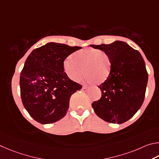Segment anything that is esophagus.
Wrapping results in <instances>:
<instances>
[{
	"label": "esophagus",
	"mask_w": 159,
	"mask_h": 159,
	"mask_svg": "<svg viewBox=\"0 0 159 159\" xmlns=\"http://www.w3.org/2000/svg\"><path fill=\"white\" fill-rule=\"evenodd\" d=\"M82 91H84V92H86V91H87V87H83L82 88Z\"/></svg>",
	"instance_id": "esophagus-1"
}]
</instances>
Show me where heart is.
<instances>
[{
  "label": "heart",
  "instance_id": "1",
  "mask_svg": "<svg viewBox=\"0 0 159 159\" xmlns=\"http://www.w3.org/2000/svg\"><path fill=\"white\" fill-rule=\"evenodd\" d=\"M63 70L75 82H80L85 73V82L101 84L109 77L112 61L101 50L88 48L80 50L70 56L63 62Z\"/></svg>",
  "mask_w": 159,
  "mask_h": 159
}]
</instances>
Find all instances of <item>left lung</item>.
Returning a JSON list of instances; mask_svg holds the SVG:
<instances>
[{
    "label": "left lung",
    "mask_w": 159,
    "mask_h": 159,
    "mask_svg": "<svg viewBox=\"0 0 159 159\" xmlns=\"http://www.w3.org/2000/svg\"><path fill=\"white\" fill-rule=\"evenodd\" d=\"M90 46L106 53L112 61L109 77L98 86L102 96L93 102V109L105 121L124 123L143 103L148 81L143 58L138 51L122 41Z\"/></svg>",
    "instance_id": "1"
}]
</instances>
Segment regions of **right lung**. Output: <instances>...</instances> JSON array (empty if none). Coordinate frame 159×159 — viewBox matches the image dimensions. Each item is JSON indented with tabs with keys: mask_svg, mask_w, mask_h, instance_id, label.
I'll use <instances>...</instances> for the list:
<instances>
[{
	"mask_svg": "<svg viewBox=\"0 0 159 159\" xmlns=\"http://www.w3.org/2000/svg\"><path fill=\"white\" fill-rule=\"evenodd\" d=\"M81 47L49 43L33 50L20 75L22 102L36 121L52 124L66 116L72 94L82 86L67 76L63 61Z\"/></svg>",
	"mask_w": 159,
	"mask_h": 159,
	"instance_id": "add662e5",
	"label": "right lung"
}]
</instances>
